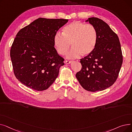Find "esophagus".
<instances>
[{
    "label": "esophagus",
    "mask_w": 132,
    "mask_h": 132,
    "mask_svg": "<svg viewBox=\"0 0 132 132\" xmlns=\"http://www.w3.org/2000/svg\"><path fill=\"white\" fill-rule=\"evenodd\" d=\"M72 62V61H70V60H65V64H70V63H71Z\"/></svg>",
    "instance_id": "1"
}]
</instances>
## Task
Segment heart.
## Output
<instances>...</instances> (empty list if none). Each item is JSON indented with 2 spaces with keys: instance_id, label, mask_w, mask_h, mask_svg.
I'll list each match as a JSON object with an SVG mask.
<instances>
[{
  "instance_id": "obj_1",
  "label": "heart",
  "mask_w": 132,
  "mask_h": 132,
  "mask_svg": "<svg viewBox=\"0 0 132 132\" xmlns=\"http://www.w3.org/2000/svg\"><path fill=\"white\" fill-rule=\"evenodd\" d=\"M97 40V32L94 26L75 21L66 26L62 34H55L53 43L57 52L61 55L67 53L71 44L73 48L67 57L74 59L80 55L86 57L91 54L95 49Z\"/></svg>"
}]
</instances>
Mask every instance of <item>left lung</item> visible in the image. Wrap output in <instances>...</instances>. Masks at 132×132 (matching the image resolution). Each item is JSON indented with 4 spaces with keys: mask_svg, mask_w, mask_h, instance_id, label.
<instances>
[{
    "mask_svg": "<svg viewBox=\"0 0 132 132\" xmlns=\"http://www.w3.org/2000/svg\"><path fill=\"white\" fill-rule=\"evenodd\" d=\"M86 22L94 26L98 34L94 52L80 59L82 68L76 74L81 86L87 91H102L116 81L122 64L119 39L110 26L97 18H89Z\"/></svg>",
    "mask_w": 132,
    "mask_h": 132,
    "instance_id": "obj_1",
    "label": "left lung"
}]
</instances>
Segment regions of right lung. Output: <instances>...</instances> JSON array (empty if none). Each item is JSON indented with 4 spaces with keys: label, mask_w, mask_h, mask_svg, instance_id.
<instances>
[{
    "label": "right lung",
    "mask_w": 132,
    "mask_h": 132,
    "mask_svg": "<svg viewBox=\"0 0 132 132\" xmlns=\"http://www.w3.org/2000/svg\"><path fill=\"white\" fill-rule=\"evenodd\" d=\"M68 21L40 18L18 32L10 56L14 73L21 84L43 91L56 79L64 59L54 48L53 38Z\"/></svg>",
    "instance_id": "right-lung-1"
}]
</instances>
